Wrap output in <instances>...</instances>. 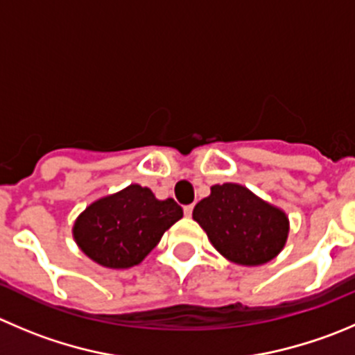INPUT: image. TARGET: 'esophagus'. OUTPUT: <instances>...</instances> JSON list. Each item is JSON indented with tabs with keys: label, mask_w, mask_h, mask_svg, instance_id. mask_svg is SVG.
I'll use <instances>...</instances> for the list:
<instances>
[{
	"label": "esophagus",
	"mask_w": 355,
	"mask_h": 355,
	"mask_svg": "<svg viewBox=\"0 0 355 355\" xmlns=\"http://www.w3.org/2000/svg\"><path fill=\"white\" fill-rule=\"evenodd\" d=\"M191 212H193V205H184V216L187 218H190Z\"/></svg>",
	"instance_id": "esophagus-1"
}]
</instances>
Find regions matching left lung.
I'll list each match as a JSON object with an SVG mask.
<instances>
[{"mask_svg": "<svg viewBox=\"0 0 355 355\" xmlns=\"http://www.w3.org/2000/svg\"><path fill=\"white\" fill-rule=\"evenodd\" d=\"M193 219L219 254L245 266L275 258L289 234L284 211L237 183L214 184L211 195L195 205Z\"/></svg>", "mask_w": 355, "mask_h": 355, "instance_id": "left-lung-1", "label": "left lung"}]
</instances>
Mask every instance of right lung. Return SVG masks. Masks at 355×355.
I'll return each mask as SVG.
<instances>
[{
    "mask_svg": "<svg viewBox=\"0 0 355 355\" xmlns=\"http://www.w3.org/2000/svg\"><path fill=\"white\" fill-rule=\"evenodd\" d=\"M181 218L183 209L172 198L158 200L150 188L130 184L92 202L74 221L73 237L92 261L106 268H130Z\"/></svg>",
    "mask_w": 355,
    "mask_h": 355,
    "instance_id": "obj_1",
    "label": "right lung"
}]
</instances>
